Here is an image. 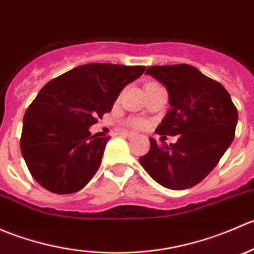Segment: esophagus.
Instances as JSON below:
<instances>
[{
	"label": "esophagus",
	"mask_w": 254,
	"mask_h": 254,
	"mask_svg": "<svg viewBox=\"0 0 254 254\" xmlns=\"http://www.w3.org/2000/svg\"><path fill=\"white\" fill-rule=\"evenodd\" d=\"M120 135H123V136H125V137H132L134 136V132H129V131H123V132H120Z\"/></svg>",
	"instance_id": "34e87169"
}]
</instances>
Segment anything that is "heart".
<instances>
[{
  "instance_id": "heart-1",
  "label": "heart",
  "mask_w": 254,
  "mask_h": 254,
  "mask_svg": "<svg viewBox=\"0 0 254 254\" xmlns=\"http://www.w3.org/2000/svg\"><path fill=\"white\" fill-rule=\"evenodd\" d=\"M145 120L140 119V118H135V119L129 120V125L134 127V129H141V127H145Z\"/></svg>"
}]
</instances>
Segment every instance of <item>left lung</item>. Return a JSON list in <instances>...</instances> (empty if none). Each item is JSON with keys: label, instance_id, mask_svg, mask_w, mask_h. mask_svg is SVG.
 <instances>
[{"label": "left lung", "instance_id": "1", "mask_svg": "<svg viewBox=\"0 0 254 254\" xmlns=\"http://www.w3.org/2000/svg\"><path fill=\"white\" fill-rule=\"evenodd\" d=\"M145 73L162 83L170 98L171 109L156 132L179 136L170 146L150 139V151L139 158L140 163L165 188H191L214 170L231 145L236 107L221 83L191 65L151 66Z\"/></svg>", "mask_w": 254, "mask_h": 254}]
</instances>
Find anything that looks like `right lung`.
I'll list each match as a JSON object with an SVG mask.
<instances>
[{"mask_svg":"<svg viewBox=\"0 0 254 254\" xmlns=\"http://www.w3.org/2000/svg\"><path fill=\"white\" fill-rule=\"evenodd\" d=\"M145 66L81 65L48 82L23 118L20 151L33 178L47 190L71 194L96 175L109 137L89 127L112 111Z\"/></svg>","mask_w":254,"mask_h":254,"instance_id":"add662e5","label":"right lung"}]
</instances>
